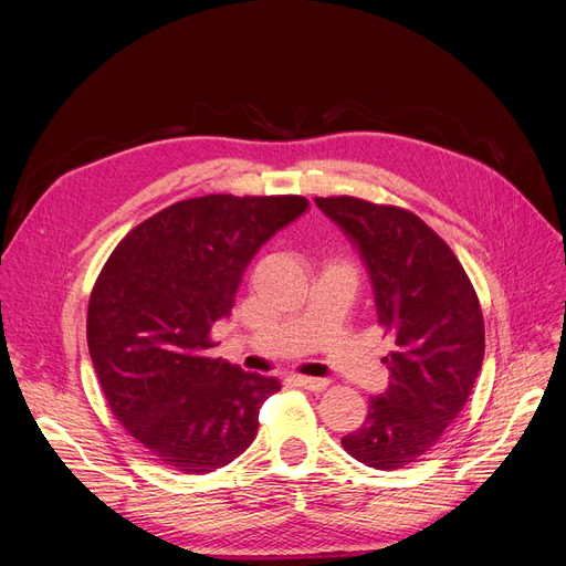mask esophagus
Wrapping results in <instances>:
<instances>
[{"instance_id": "34e87169", "label": "esophagus", "mask_w": 566, "mask_h": 566, "mask_svg": "<svg viewBox=\"0 0 566 566\" xmlns=\"http://www.w3.org/2000/svg\"><path fill=\"white\" fill-rule=\"evenodd\" d=\"M293 380H295V385H301V388L312 390V392L325 390V388H328V382H331L328 378H310V376H295Z\"/></svg>"}]
</instances>
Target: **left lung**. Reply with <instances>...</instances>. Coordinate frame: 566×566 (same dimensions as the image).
Wrapping results in <instances>:
<instances>
[{
  "label": "left lung",
  "mask_w": 566,
  "mask_h": 566,
  "mask_svg": "<svg viewBox=\"0 0 566 566\" xmlns=\"http://www.w3.org/2000/svg\"><path fill=\"white\" fill-rule=\"evenodd\" d=\"M360 252L378 323L395 337L382 358L390 382L369 399L344 450L376 470L427 454L459 418L484 360V318L463 265L442 238L403 208L316 197Z\"/></svg>",
  "instance_id": "8db88e82"
}]
</instances>
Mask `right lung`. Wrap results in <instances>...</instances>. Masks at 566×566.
Listing matches in <instances>:
<instances>
[{"label": "right lung", "instance_id": "right-lung-1", "mask_svg": "<svg viewBox=\"0 0 566 566\" xmlns=\"http://www.w3.org/2000/svg\"><path fill=\"white\" fill-rule=\"evenodd\" d=\"M307 208L295 195L186 199L107 259L88 301V353L114 418L167 468L213 472L252 444L280 380L208 358L211 328L229 318L254 254Z\"/></svg>", "mask_w": 566, "mask_h": 566}]
</instances>
